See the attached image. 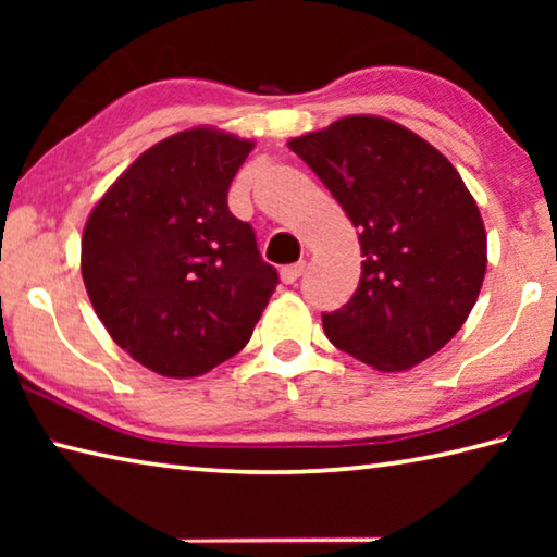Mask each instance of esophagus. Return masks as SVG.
<instances>
[{"instance_id":"esophagus-1","label":"esophagus","mask_w":557,"mask_h":557,"mask_svg":"<svg viewBox=\"0 0 557 557\" xmlns=\"http://www.w3.org/2000/svg\"><path fill=\"white\" fill-rule=\"evenodd\" d=\"M301 272H305V262H295V265H287L280 270V277L285 285H295V282L301 277Z\"/></svg>"}]
</instances>
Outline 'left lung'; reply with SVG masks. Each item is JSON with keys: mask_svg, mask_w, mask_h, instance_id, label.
Wrapping results in <instances>:
<instances>
[{"mask_svg": "<svg viewBox=\"0 0 557 557\" xmlns=\"http://www.w3.org/2000/svg\"><path fill=\"white\" fill-rule=\"evenodd\" d=\"M356 225L361 282L324 334L379 371L437 354L474 307L486 231L449 159L391 120L351 115L289 139Z\"/></svg>", "mask_w": 557, "mask_h": 557, "instance_id": "8db88e82", "label": "left lung"}]
</instances>
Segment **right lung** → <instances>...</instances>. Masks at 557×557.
<instances>
[{"instance_id":"1","label":"right lung","mask_w":557,"mask_h":557,"mask_svg":"<svg viewBox=\"0 0 557 557\" xmlns=\"http://www.w3.org/2000/svg\"><path fill=\"white\" fill-rule=\"evenodd\" d=\"M252 143L213 127L162 139L92 209L81 272L120 348L169 379H194L250 342L277 287L256 231L228 209Z\"/></svg>"}]
</instances>
